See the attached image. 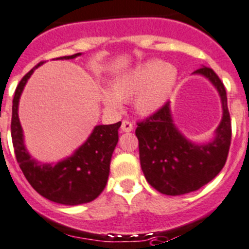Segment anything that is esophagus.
<instances>
[{
    "mask_svg": "<svg viewBox=\"0 0 249 249\" xmlns=\"http://www.w3.org/2000/svg\"><path fill=\"white\" fill-rule=\"evenodd\" d=\"M120 129H122V131L124 132H130L132 131L134 126H132V123L129 122V120H123L122 127H120Z\"/></svg>",
    "mask_w": 249,
    "mask_h": 249,
    "instance_id": "34e87169",
    "label": "esophagus"
}]
</instances>
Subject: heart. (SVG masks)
<instances>
[{"label":"heart","instance_id":"obj_1","mask_svg":"<svg viewBox=\"0 0 249 249\" xmlns=\"http://www.w3.org/2000/svg\"><path fill=\"white\" fill-rule=\"evenodd\" d=\"M176 67L157 60L143 62L109 82L108 90H101L99 98L108 108H118L119 99L138 95L134 107L141 115H150L164 106L177 83Z\"/></svg>","mask_w":249,"mask_h":249}]
</instances>
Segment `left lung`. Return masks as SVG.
<instances>
[{
	"label": "left lung",
	"mask_w": 249,
	"mask_h": 249,
	"mask_svg": "<svg viewBox=\"0 0 249 249\" xmlns=\"http://www.w3.org/2000/svg\"><path fill=\"white\" fill-rule=\"evenodd\" d=\"M196 75L208 78L217 89L222 103V119L213 141L198 145L188 140L172 119L171 107L161 109L138 123L141 169L151 187L166 195L195 192L220 173L231 145V119L224 83L210 67H200Z\"/></svg>",
	"instance_id": "8db88e82"
}]
</instances>
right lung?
I'll return each instance as SVG.
<instances>
[{"instance_id": "obj_1", "label": "right lung", "mask_w": 249, "mask_h": 249, "mask_svg": "<svg viewBox=\"0 0 249 249\" xmlns=\"http://www.w3.org/2000/svg\"><path fill=\"white\" fill-rule=\"evenodd\" d=\"M81 53L56 60H70ZM39 62L20 80L15 92L12 106L11 135L17 162L29 184L44 198L62 205L89 203L103 192L108 182L110 160L117 146L122 122L110 125H97L89 138L67 159L57 163H40L32 159L24 146L23 130L18 118V104L24 86Z\"/></svg>"}]
</instances>
